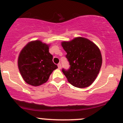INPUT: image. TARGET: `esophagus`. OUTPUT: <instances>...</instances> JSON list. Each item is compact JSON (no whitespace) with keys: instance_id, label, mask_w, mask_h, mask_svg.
Returning a JSON list of instances; mask_svg holds the SVG:
<instances>
[{"instance_id":"34e87169","label":"esophagus","mask_w":123,"mask_h":123,"mask_svg":"<svg viewBox=\"0 0 123 123\" xmlns=\"http://www.w3.org/2000/svg\"><path fill=\"white\" fill-rule=\"evenodd\" d=\"M58 69H61V64L60 63L58 64Z\"/></svg>"}]
</instances>
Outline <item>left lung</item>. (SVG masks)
Segmentation results:
<instances>
[{
	"mask_svg": "<svg viewBox=\"0 0 123 123\" xmlns=\"http://www.w3.org/2000/svg\"><path fill=\"white\" fill-rule=\"evenodd\" d=\"M70 67L62 71L73 86L85 88L95 81L101 67L102 58L98 47L89 39L76 37L62 42Z\"/></svg>",
	"mask_w": 123,
	"mask_h": 123,
	"instance_id": "left-lung-1",
	"label": "left lung"
}]
</instances>
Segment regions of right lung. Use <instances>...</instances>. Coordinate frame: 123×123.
I'll return each instance as SVG.
<instances>
[{
  "mask_svg": "<svg viewBox=\"0 0 123 123\" xmlns=\"http://www.w3.org/2000/svg\"><path fill=\"white\" fill-rule=\"evenodd\" d=\"M49 52V45L40 40L28 43L22 49L18 60L19 72L28 85L38 86L46 82L58 68Z\"/></svg>",
  "mask_w": 123,
  "mask_h": 123,
  "instance_id": "obj_1",
  "label": "right lung"
}]
</instances>
